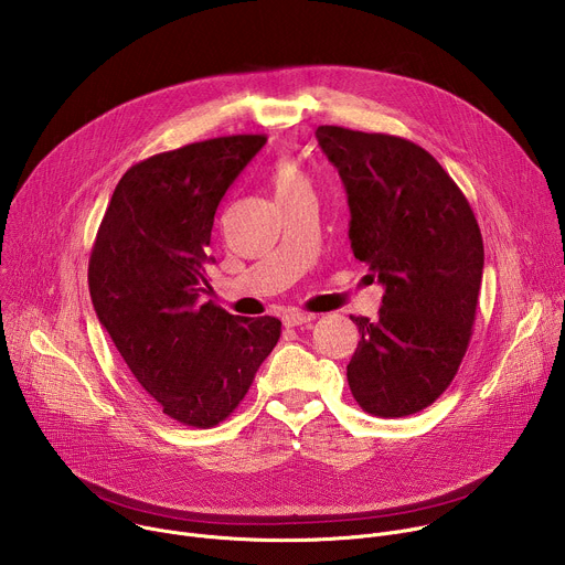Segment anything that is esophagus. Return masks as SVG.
<instances>
[{"instance_id":"esophagus-1","label":"esophagus","mask_w":565,"mask_h":565,"mask_svg":"<svg viewBox=\"0 0 565 565\" xmlns=\"http://www.w3.org/2000/svg\"><path fill=\"white\" fill-rule=\"evenodd\" d=\"M315 315H306V312H299V310H290L284 315V324L288 329H295V327H301V324H308V321H312Z\"/></svg>"}]
</instances>
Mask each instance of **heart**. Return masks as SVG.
Wrapping results in <instances>:
<instances>
[{
    "label": "heart",
    "mask_w": 565,
    "mask_h": 565,
    "mask_svg": "<svg viewBox=\"0 0 565 565\" xmlns=\"http://www.w3.org/2000/svg\"><path fill=\"white\" fill-rule=\"evenodd\" d=\"M270 181H273L277 201H286V199L299 196L303 192H310V181H308L306 172L288 158H281L273 166Z\"/></svg>",
    "instance_id": "b5f03b06"
}]
</instances>
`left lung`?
<instances>
[{"mask_svg": "<svg viewBox=\"0 0 565 565\" xmlns=\"http://www.w3.org/2000/svg\"><path fill=\"white\" fill-rule=\"evenodd\" d=\"M315 136L347 190L353 255L384 286L375 321L351 317L362 335L347 366L351 393L371 416L418 414L469 347L486 262L480 227L420 145L335 125Z\"/></svg>", "mask_w": 565, "mask_h": 565, "instance_id": "8db88e82", "label": "left lung"}]
</instances>
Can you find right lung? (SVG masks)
<instances>
[{
    "label": "right lung",
    "mask_w": 565,
    "mask_h": 565,
    "mask_svg": "<svg viewBox=\"0 0 565 565\" xmlns=\"http://www.w3.org/2000/svg\"><path fill=\"white\" fill-rule=\"evenodd\" d=\"M266 140L221 136L140 160L96 234L89 292L100 324L136 382L188 427L223 423L281 335L277 317L199 303L216 207Z\"/></svg>",
    "instance_id": "add662e5"
}]
</instances>
